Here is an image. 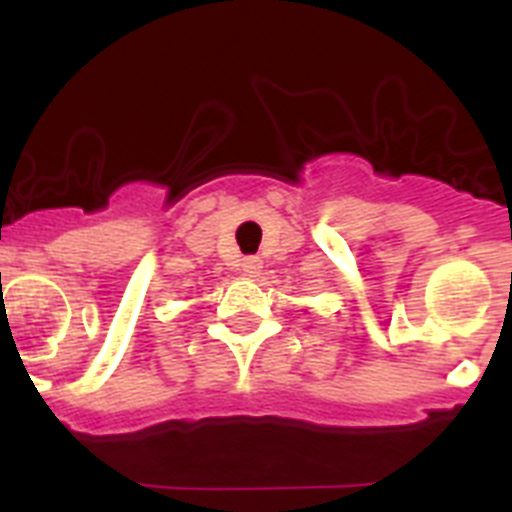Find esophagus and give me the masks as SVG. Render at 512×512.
<instances>
[{
  "instance_id": "34e87169",
  "label": "esophagus",
  "mask_w": 512,
  "mask_h": 512,
  "mask_svg": "<svg viewBox=\"0 0 512 512\" xmlns=\"http://www.w3.org/2000/svg\"><path fill=\"white\" fill-rule=\"evenodd\" d=\"M241 269L246 277H259L261 271H264V261H261L259 256H248V259H243Z\"/></svg>"
}]
</instances>
